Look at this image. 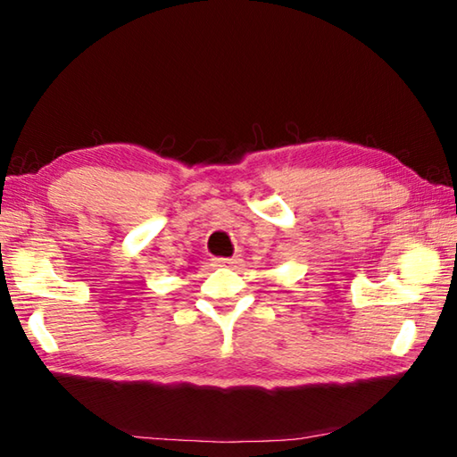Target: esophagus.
Here are the masks:
<instances>
[{"mask_svg":"<svg viewBox=\"0 0 457 457\" xmlns=\"http://www.w3.org/2000/svg\"><path fill=\"white\" fill-rule=\"evenodd\" d=\"M215 266H223V268H236L239 264V258H215Z\"/></svg>","mask_w":457,"mask_h":457,"instance_id":"obj_1","label":"esophagus"}]
</instances>
